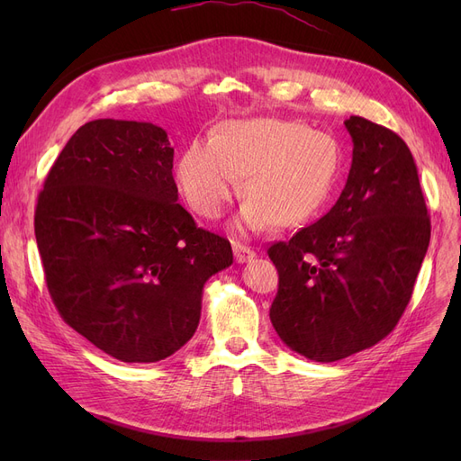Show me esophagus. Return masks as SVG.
Returning a JSON list of instances; mask_svg holds the SVG:
<instances>
[{"label":"esophagus","mask_w":461,"mask_h":461,"mask_svg":"<svg viewBox=\"0 0 461 461\" xmlns=\"http://www.w3.org/2000/svg\"><path fill=\"white\" fill-rule=\"evenodd\" d=\"M232 249H234V259H236V263H246V261H252V259L256 258L254 249L244 246V244L234 242V244H232Z\"/></svg>","instance_id":"esophagus-1"}]
</instances>
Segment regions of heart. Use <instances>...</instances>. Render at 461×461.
<instances>
[{
  "label": "heart",
  "instance_id": "b5f03b06",
  "mask_svg": "<svg viewBox=\"0 0 461 461\" xmlns=\"http://www.w3.org/2000/svg\"><path fill=\"white\" fill-rule=\"evenodd\" d=\"M340 148L327 132L283 119L229 121L212 140L190 142L175 167L194 213L217 219L242 176L244 230L294 229L310 221L337 183Z\"/></svg>",
  "mask_w": 461,
  "mask_h": 461
}]
</instances>
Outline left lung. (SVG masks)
I'll return each instance as SVG.
<instances>
[{
	"label": "left lung",
	"mask_w": 461,
	"mask_h": 461,
	"mask_svg": "<svg viewBox=\"0 0 461 461\" xmlns=\"http://www.w3.org/2000/svg\"><path fill=\"white\" fill-rule=\"evenodd\" d=\"M352 167L327 215L275 242L269 317L281 340L329 364L366 350L396 327L430 240V219L410 148L364 117L344 121Z\"/></svg>",
	"instance_id": "obj_1"
}]
</instances>
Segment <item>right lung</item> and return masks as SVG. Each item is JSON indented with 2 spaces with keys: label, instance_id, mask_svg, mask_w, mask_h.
<instances>
[{
  "label": "right lung",
  "instance_id": "1",
  "mask_svg": "<svg viewBox=\"0 0 461 461\" xmlns=\"http://www.w3.org/2000/svg\"><path fill=\"white\" fill-rule=\"evenodd\" d=\"M167 132L97 119L50 169L34 232L50 296L68 327L127 364H153L198 329L203 285L230 242L176 203Z\"/></svg>",
  "mask_w": 461,
  "mask_h": 461
}]
</instances>
